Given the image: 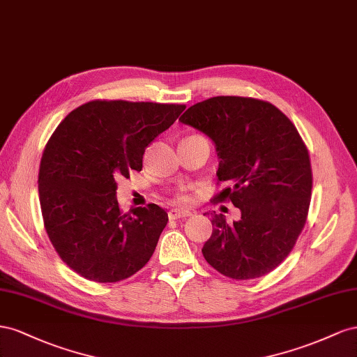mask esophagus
<instances>
[{
  "label": "esophagus",
  "mask_w": 357,
  "mask_h": 357,
  "mask_svg": "<svg viewBox=\"0 0 357 357\" xmlns=\"http://www.w3.org/2000/svg\"><path fill=\"white\" fill-rule=\"evenodd\" d=\"M192 213L190 211H184V209H170L169 211V218L170 220H178V218H184V217H190Z\"/></svg>",
  "instance_id": "34e87169"
}]
</instances>
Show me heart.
<instances>
[{"label": "heart", "instance_id": "obj_1", "mask_svg": "<svg viewBox=\"0 0 357 357\" xmlns=\"http://www.w3.org/2000/svg\"><path fill=\"white\" fill-rule=\"evenodd\" d=\"M176 200H178V203L185 205V203H190L191 197H190V195H187V192H179V195L176 196Z\"/></svg>", "mask_w": 357, "mask_h": 357}]
</instances>
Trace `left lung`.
Instances as JSON below:
<instances>
[{
    "label": "left lung",
    "instance_id": "8db88e82",
    "mask_svg": "<svg viewBox=\"0 0 357 357\" xmlns=\"http://www.w3.org/2000/svg\"><path fill=\"white\" fill-rule=\"evenodd\" d=\"M179 121L215 144L218 181L229 182L215 199L241 209L233 224L213 212L203 257L233 280L269 273L289 256L308 217L312 172L296 127L268 101L235 96L200 101Z\"/></svg>",
    "mask_w": 357,
    "mask_h": 357
}]
</instances>
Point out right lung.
<instances>
[{"mask_svg": "<svg viewBox=\"0 0 357 357\" xmlns=\"http://www.w3.org/2000/svg\"><path fill=\"white\" fill-rule=\"evenodd\" d=\"M184 105L94 100L64 118L40 161L38 197L58 256L96 282L126 280L155 251L167 212L151 203L122 213L116 179L142 170L148 145Z\"/></svg>", "mask_w": 357, "mask_h": 357, "instance_id": "1", "label": "right lung"}]
</instances>
